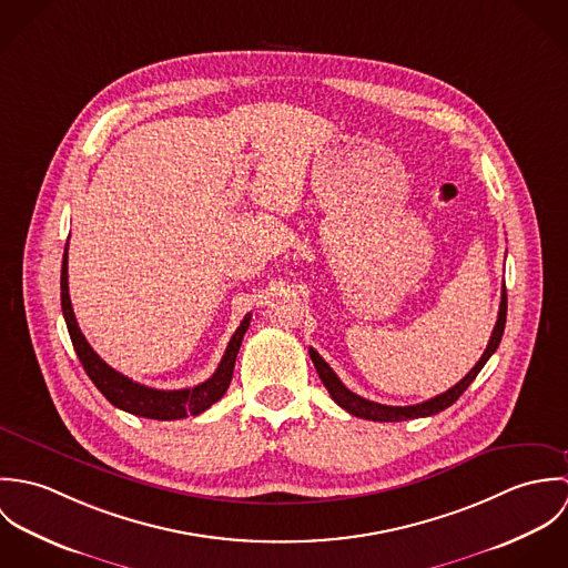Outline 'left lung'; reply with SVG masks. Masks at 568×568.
<instances>
[{
	"mask_svg": "<svg viewBox=\"0 0 568 568\" xmlns=\"http://www.w3.org/2000/svg\"><path fill=\"white\" fill-rule=\"evenodd\" d=\"M505 320H507V293H505V286H503V293H500V308H498V320L496 325L491 329V336H489V343H487L486 352L484 356L479 358V363L455 385L450 387L448 392L426 400V403H419V405L410 406H387L378 405V403H372V400H365L361 396H356L354 392H349L341 381L338 376L332 372V367L325 363L324 358L320 356L317 349L311 347V358L317 367V374L322 378V383L327 389V394L332 396V400L341 408H345L347 413L356 415V417H363V419H372V422H403V419H415V417H428V415H435L444 408L457 403L459 396L470 387V383L477 378V374L484 369V365L487 363V358L496 352L498 343H500V336H503V329H505Z\"/></svg>",
	"mask_w": 568,
	"mask_h": 568,
	"instance_id": "8db88e82",
	"label": "left lung"
}]
</instances>
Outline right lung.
Wrapping results in <instances>:
<instances>
[{
	"label": "right lung",
	"instance_id": "1",
	"mask_svg": "<svg viewBox=\"0 0 568 568\" xmlns=\"http://www.w3.org/2000/svg\"><path fill=\"white\" fill-rule=\"evenodd\" d=\"M61 308H63V317H65L68 329H70L72 345H74V349L81 358L87 376L98 387V392L111 405L118 406L126 413L140 415V417H149V419H181V417H187V415H199L214 403H219L225 396V392L232 383L236 356H239V349H241V343H243L244 332H246L248 322H251V313H246L243 322L239 325V329L234 332L216 372L212 374V378H207L205 383H201L192 389L163 392V389H153V387L140 385V383L126 378L124 374L115 372L87 343L81 327L77 324L72 300H70L68 246H65L63 266H61Z\"/></svg>",
	"mask_w": 568,
	"mask_h": 568
}]
</instances>
